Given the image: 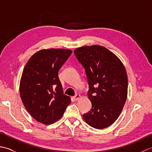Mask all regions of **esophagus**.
<instances>
[{"label":"esophagus","mask_w":152,"mask_h":152,"mask_svg":"<svg viewBox=\"0 0 152 152\" xmlns=\"http://www.w3.org/2000/svg\"><path fill=\"white\" fill-rule=\"evenodd\" d=\"M80 97H81V96H80V95H78V94L76 95L75 96H74V101H78V100Z\"/></svg>","instance_id":"34e87169"}]
</instances>
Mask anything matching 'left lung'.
Masks as SVG:
<instances>
[{"mask_svg": "<svg viewBox=\"0 0 152 152\" xmlns=\"http://www.w3.org/2000/svg\"><path fill=\"white\" fill-rule=\"evenodd\" d=\"M86 71L92 108L83 115L91 127L102 129L120 115L127 97L128 78L120 59L104 46H83L74 51Z\"/></svg>", "mask_w": 152, "mask_h": 152, "instance_id": "left-lung-1", "label": "left lung"}]
</instances>
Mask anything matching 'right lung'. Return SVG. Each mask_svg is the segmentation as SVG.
I'll return each instance as SVG.
<instances>
[{"mask_svg": "<svg viewBox=\"0 0 152 152\" xmlns=\"http://www.w3.org/2000/svg\"><path fill=\"white\" fill-rule=\"evenodd\" d=\"M72 53L66 49H44L32 56L25 66L19 84L23 104L38 122L50 125L62 117L71 102L63 94L58 72Z\"/></svg>", "mask_w": 152, "mask_h": 152, "instance_id": "add662e5", "label": "right lung"}]
</instances>
